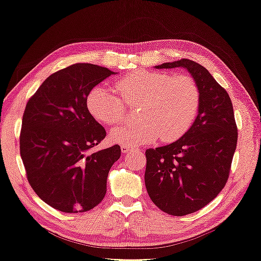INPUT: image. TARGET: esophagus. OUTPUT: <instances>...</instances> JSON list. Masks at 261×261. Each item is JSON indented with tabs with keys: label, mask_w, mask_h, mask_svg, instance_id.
<instances>
[{
	"label": "esophagus",
	"mask_w": 261,
	"mask_h": 261,
	"mask_svg": "<svg viewBox=\"0 0 261 261\" xmlns=\"http://www.w3.org/2000/svg\"><path fill=\"white\" fill-rule=\"evenodd\" d=\"M122 152L123 153H127V152H131V151H137V152H141V149H131L129 146H125V145H122Z\"/></svg>",
	"instance_id": "esophagus-1"
}]
</instances>
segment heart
I'll use <instances>...</instances> for the list:
<instances>
[{
  "instance_id": "obj_1",
  "label": "heart",
  "mask_w": 261,
  "mask_h": 261,
  "mask_svg": "<svg viewBox=\"0 0 261 261\" xmlns=\"http://www.w3.org/2000/svg\"><path fill=\"white\" fill-rule=\"evenodd\" d=\"M115 90L97 85L89 92L88 110L97 122L115 125L125 118V104L141 107L137 123L115 127L112 142L125 146L152 143L158 137L172 143L190 130L200 107V91L192 77L136 70L115 82Z\"/></svg>"
}]
</instances>
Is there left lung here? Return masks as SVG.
I'll use <instances>...</instances> for the list:
<instances>
[{
	"label": "left lung",
	"mask_w": 261,
	"mask_h": 261,
	"mask_svg": "<svg viewBox=\"0 0 261 261\" xmlns=\"http://www.w3.org/2000/svg\"><path fill=\"white\" fill-rule=\"evenodd\" d=\"M155 68H185L200 91L199 111L190 130L172 144L145 151L151 200L168 215L181 217L203 208L224 189L238 129L230 96L203 65L182 58Z\"/></svg>",
	"instance_id": "1"
}]
</instances>
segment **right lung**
<instances>
[{"mask_svg": "<svg viewBox=\"0 0 261 261\" xmlns=\"http://www.w3.org/2000/svg\"><path fill=\"white\" fill-rule=\"evenodd\" d=\"M114 73L99 65L72 64L50 75L27 103L19 135L27 178L58 211L87 212L106 196L108 173L120 147L92 151L107 132L89 112L87 98Z\"/></svg>", "mask_w": 261, "mask_h": 261, "instance_id": "right-lung-1", "label": "right lung"}]
</instances>
